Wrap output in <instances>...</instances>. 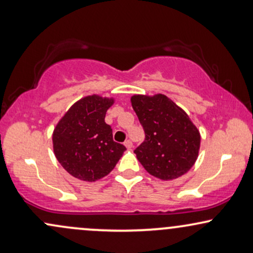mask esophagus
Instances as JSON below:
<instances>
[{
	"label": "esophagus",
	"instance_id": "1",
	"mask_svg": "<svg viewBox=\"0 0 253 253\" xmlns=\"http://www.w3.org/2000/svg\"><path fill=\"white\" fill-rule=\"evenodd\" d=\"M125 146H126L127 149H132V147H133L132 141H130V140H126V141H125Z\"/></svg>",
	"mask_w": 253,
	"mask_h": 253
}]
</instances>
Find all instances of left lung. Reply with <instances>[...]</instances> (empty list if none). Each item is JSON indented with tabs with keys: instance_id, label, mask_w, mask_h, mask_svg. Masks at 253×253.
I'll return each instance as SVG.
<instances>
[{
	"instance_id": "obj_1",
	"label": "left lung",
	"mask_w": 253,
	"mask_h": 253,
	"mask_svg": "<svg viewBox=\"0 0 253 253\" xmlns=\"http://www.w3.org/2000/svg\"><path fill=\"white\" fill-rule=\"evenodd\" d=\"M130 102L145 132L144 143L134 150L145 170L164 181L187 173L201 141L187 113L163 94L133 95Z\"/></svg>"
}]
</instances>
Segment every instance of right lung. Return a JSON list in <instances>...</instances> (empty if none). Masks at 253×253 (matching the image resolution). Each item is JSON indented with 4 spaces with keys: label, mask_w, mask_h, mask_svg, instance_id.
I'll return each instance as SVG.
<instances>
[{
    "label": "right lung",
    "mask_w": 253,
    "mask_h": 253,
    "mask_svg": "<svg viewBox=\"0 0 253 253\" xmlns=\"http://www.w3.org/2000/svg\"><path fill=\"white\" fill-rule=\"evenodd\" d=\"M113 98L90 95L70 107L52 134L54 156L71 176L95 182L114 169L126 147L104 123Z\"/></svg>",
    "instance_id": "obj_1"
}]
</instances>
